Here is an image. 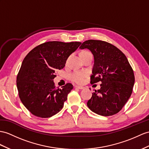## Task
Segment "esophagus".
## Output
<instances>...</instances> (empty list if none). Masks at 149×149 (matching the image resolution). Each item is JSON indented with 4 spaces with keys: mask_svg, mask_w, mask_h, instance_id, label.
<instances>
[{
    "mask_svg": "<svg viewBox=\"0 0 149 149\" xmlns=\"http://www.w3.org/2000/svg\"><path fill=\"white\" fill-rule=\"evenodd\" d=\"M75 88H78V89H80V90H82V89H84L85 87L84 86H79V85H75Z\"/></svg>",
    "mask_w": 149,
    "mask_h": 149,
    "instance_id": "esophagus-1",
    "label": "esophagus"
}]
</instances>
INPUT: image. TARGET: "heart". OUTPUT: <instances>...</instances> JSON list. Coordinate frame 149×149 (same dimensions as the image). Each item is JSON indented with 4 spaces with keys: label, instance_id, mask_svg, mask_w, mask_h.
Returning <instances> with one entry per match:
<instances>
[{
    "label": "heart",
    "instance_id": "b5f03b06",
    "mask_svg": "<svg viewBox=\"0 0 149 149\" xmlns=\"http://www.w3.org/2000/svg\"><path fill=\"white\" fill-rule=\"evenodd\" d=\"M81 52V53H82ZM88 76V72L85 71H76L71 73L70 78L72 81L77 83H83Z\"/></svg>",
    "mask_w": 149,
    "mask_h": 149
}]
</instances>
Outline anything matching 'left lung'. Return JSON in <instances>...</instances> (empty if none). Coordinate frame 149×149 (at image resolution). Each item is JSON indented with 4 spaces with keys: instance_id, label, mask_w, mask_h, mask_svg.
I'll return each instance as SVG.
<instances>
[{
    "instance_id": "left-lung-1",
    "label": "left lung",
    "mask_w": 149,
    "mask_h": 149,
    "mask_svg": "<svg viewBox=\"0 0 149 149\" xmlns=\"http://www.w3.org/2000/svg\"><path fill=\"white\" fill-rule=\"evenodd\" d=\"M79 49H88L93 56L91 83L102 82L87 106L104 116L118 113L131 96L135 83L133 71L126 56L116 47L101 40H88Z\"/></svg>"
}]
</instances>
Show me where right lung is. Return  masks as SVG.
I'll use <instances>...</instances> for the list:
<instances>
[{"mask_svg":"<svg viewBox=\"0 0 149 149\" xmlns=\"http://www.w3.org/2000/svg\"><path fill=\"white\" fill-rule=\"evenodd\" d=\"M81 43L48 42L35 47L24 57L16 84L21 101L32 114L47 118L62 109L73 86L67 83L62 88H56V71L65 66L69 56Z\"/></svg>","mask_w":149,"mask_h":149,"instance_id":"1","label":"right lung"}]
</instances>
